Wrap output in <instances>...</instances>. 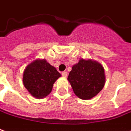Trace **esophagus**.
I'll list each match as a JSON object with an SVG mask.
<instances>
[{"label": "esophagus", "instance_id": "34e87169", "mask_svg": "<svg viewBox=\"0 0 131 131\" xmlns=\"http://www.w3.org/2000/svg\"><path fill=\"white\" fill-rule=\"evenodd\" d=\"M62 75L64 77H67V72H63L62 73Z\"/></svg>", "mask_w": 131, "mask_h": 131}]
</instances>
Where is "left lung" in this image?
Returning a JSON list of instances; mask_svg holds the SVG:
<instances>
[{"label":"left lung","instance_id":"8db88e82","mask_svg":"<svg viewBox=\"0 0 131 131\" xmlns=\"http://www.w3.org/2000/svg\"><path fill=\"white\" fill-rule=\"evenodd\" d=\"M67 79L74 94L84 100L96 96L106 82L103 66L91 59H81L73 65Z\"/></svg>","mask_w":131,"mask_h":131}]
</instances>
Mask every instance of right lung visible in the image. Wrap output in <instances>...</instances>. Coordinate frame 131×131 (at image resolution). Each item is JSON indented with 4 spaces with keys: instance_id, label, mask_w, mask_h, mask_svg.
Returning <instances> with one entry per match:
<instances>
[{
    "instance_id": "obj_1",
    "label": "right lung",
    "mask_w": 131,
    "mask_h": 131,
    "mask_svg": "<svg viewBox=\"0 0 131 131\" xmlns=\"http://www.w3.org/2000/svg\"><path fill=\"white\" fill-rule=\"evenodd\" d=\"M60 77L56 68L45 59H36L25 69L23 81L32 96L42 99L50 94L53 84Z\"/></svg>"
}]
</instances>
